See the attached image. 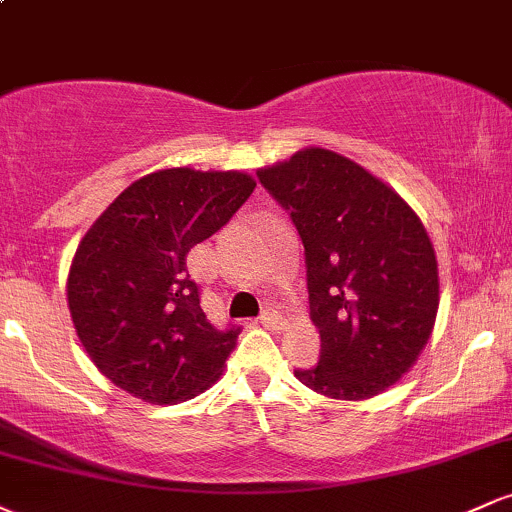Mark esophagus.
Wrapping results in <instances>:
<instances>
[{
    "instance_id": "34e87169",
    "label": "esophagus",
    "mask_w": 512,
    "mask_h": 512,
    "mask_svg": "<svg viewBox=\"0 0 512 512\" xmlns=\"http://www.w3.org/2000/svg\"><path fill=\"white\" fill-rule=\"evenodd\" d=\"M260 325L264 327V330H279L281 315L276 313V310H267V313H262V317H260Z\"/></svg>"
}]
</instances>
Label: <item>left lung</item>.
<instances>
[{"mask_svg":"<svg viewBox=\"0 0 512 512\" xmlns=\"http://www.w3.org/2000/svg\"><path fill=\"white\" fill-rule=\"evenodd\" d=\"M257 178L296 223L320 361L296 370L332 399H370L409 373L436 325L438 260L416 211L370 170L310 146Z\"/></svg>","mask_w":512,"mask_h":512,"instance_id":"left-lung-1","label":"left lung"}]
</instances>
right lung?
I'll list each match as a JSON object with an SVG mask.
<instances>
[{
	"label": "right lung",
	"mask_w": 512,
	"mask_h": 512,
	"mask_svg": "<svg viewBox=\"0 0 512 512\" xmlns=\"http://www.w3.org/2000/svg\"><path fill=\"white\" fill-rule=\"evenodd\" d=\"M255 185L245 170H156L117 195L79 240L69 313L88 358L120 390L175 404L223 375L240 330L207 320L187 252L214 236Z\"/></svg>",
	"instance_id": "1"
}]
</instances>
